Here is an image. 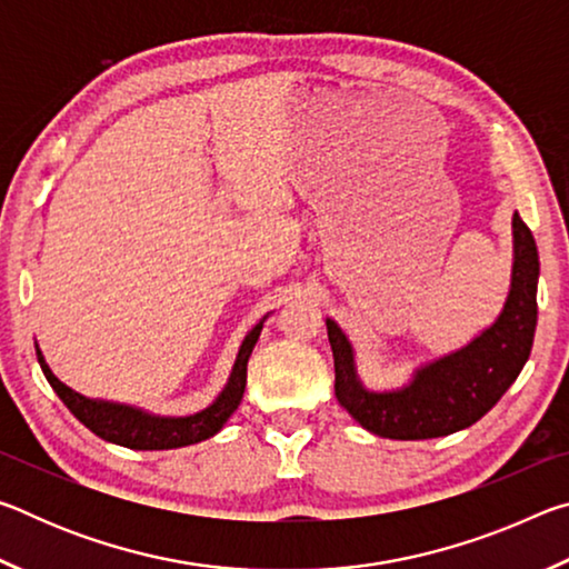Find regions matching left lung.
<instances>
[{"instance_id":"left-lung-1","label":"left lung","mask_w":569,"mask_h":569,"mask_svg":"<svg viewBox=\"0 0 569 569\" xmlns=\"http://www.w3.org/2000/svg\"><path fill=\"white\" fill-rule=\"evenodd\" d=\"M512 288L499 319L465 349L413 373L397 391H369L356 377L343 331L326 319L336 369V399L351 417L383 439H435L479 421L505 397L529 359L537 326L539 256L532 230L515 213Z\"/></svg>"}]
</instances>
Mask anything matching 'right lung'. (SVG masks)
<instances>
[{
	"label": "right lung",
	"mask_w": 569,
	"mask_h": 569,
	"mask_svg": "<svg viewBox=\"0 0 569 569\" xmlns=\"http://www.w3.org/2000/svg\"><path fill=\"white\" fill-rule=\"evenodd\" d=\"M261 329L263 321L256 323L253 331H250L243 343H240L236 366L233 371H230V379L226 383V389L220 391V397L210 403L208 409L192 413V417H152V413L122 407V403L88 399L82 397V393L72 391L70 387H64V383L54 377L50 366L44 363V356L40 349H37V361H40L44 377L57 391V397L62 399L64 407L70 409L92 435L128 449H178L198 445V441L218 435L230 413L238 409V403L243 399L246 391L250 351H253Z\"/></svg>",
	"instance_id": "obj_1"
}]
</instances>
